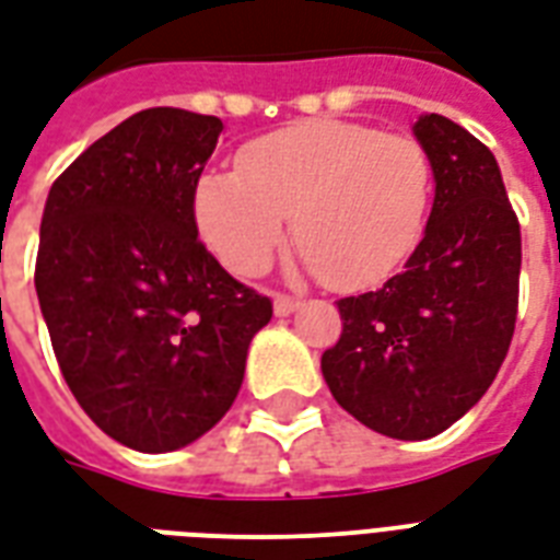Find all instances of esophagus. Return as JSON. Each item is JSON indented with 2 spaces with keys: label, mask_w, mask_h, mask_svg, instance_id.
<instances>
[{
  "label": "esophagus",
  "mask_w": 560,
  "mask_h": 560,
  "mask_svg": "<svg viewBox=\"0 0 560 560\" xmlns=\"http://www.w3.org/2000/svg\"><path fill=\"white\" fill-rule=\"evenodd\" d=\"M299 305H302V302H299L296 296H288V293H279V296H276V302H272V308H276V314H279V317H288V314H293Z\"/></svg>",
  "instance_id": "1"
}]
</instances>
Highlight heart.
Instances as JSON below:
<instances>
[{"label":"heart","mask_w":560,"mask_h":560,"mask_svg":"<svg viewBox=\"0 0 560 560\" xmlns=\"http://www.w3.org/2000/svg\"><path fill=\"white\" fill-rule=\"evenodd\" d=\"M237 166L199 178L194 211L202 241L241 276L272 261L293 217L296 246L328 284H373L420 241L432 202L420 140L347 119L267 135L241 149Z\"/></svg>","instance_id":"obj_1"}]
</instances>
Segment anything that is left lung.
Returning a JSON list of instances; mask_svg holds the SVG:
<instances>
[{
  "mask_svg": "<svg viewBox=\"0 0 560 560\" xmlns=\"http://www.w3.org/2000/svg\"><path fill=\"white\" fill-rule=\"evenodd\" d=\"M413 135L434 170L429 225L402 272L337 299L323 352L337 405L396 441H425L479 402L505 361L520 305V220L493 152L441 114Z\"/></svg>",
  "mask_w": 560,
  "mask_h": 560,
  "instance_id": "8db88e82",
  "label": "left lung"
}]
</instances>
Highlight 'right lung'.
I'll return each mask as SVG.
<instances>
[{
  "label": "right lung",
  "instance_id": "obj_1",
  "mask_svg": "<svg viewBox=\"0 0 560 560\" xmlns=\"http://www.w3.org/2000/svg\"><path fill=\"white\" fill-rule=\"evenodd\" d=\"M223 122L147 108L55 178L34 288L75 402L138 452L182 450L241 390L270 296L205 249L194 196Z\"/></svg>",
  "mask_w": 560,
  "mask_h": 560
}]
</instances>
